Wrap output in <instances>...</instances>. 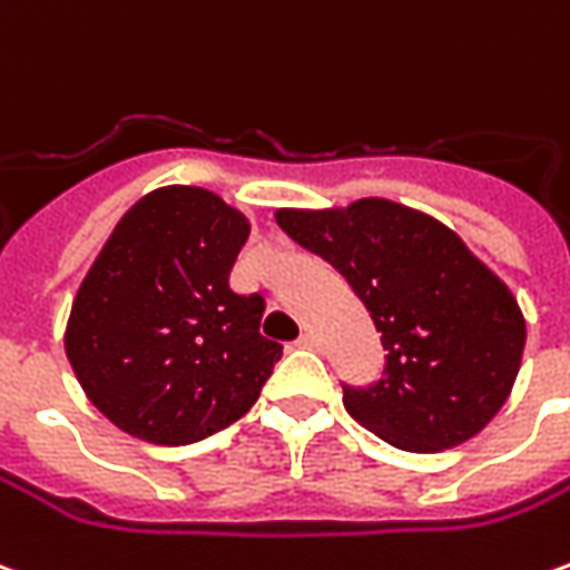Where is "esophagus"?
Instances as JSON below:
<instances>
[{
	"label": "esophagus",
	"mask_w": 570,
	"mask_h": 570,
	"mask_svg": "<svg viewBox=\"0 0 570 570\" xmlns=\"http://www.w3.org/2000/svg\"><path fill=\"white\" fill-rule=\"evenodd\" d=\"M296 345L298 348H317V336H314L312 330H305V333L296 340Z\"/></svg>",
	"instance_id": "esophagus-1"
}]
</instances>
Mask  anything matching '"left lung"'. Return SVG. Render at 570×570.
I'll use <instances>...</instances> for the list:
<instances>
[{
  "mask_svg": "<svg viewBox=\"0 0 570 570\" xmlns=\"http://www.w3.org/2000/svg\"><path fill=\"white\" fill-rule=\"evenodd\" d=\"M277 225L348 281L380 333V380L342 382L354 423L413 453L448 451L491 423L519 373L524 317L453 230L389 200L281 209Z\"/></svg>",
  "mask_w": 570,
  "mask_h": 570,
  "instance_id": "8db88e82",
  "label": "left lung"
}]
</instances>
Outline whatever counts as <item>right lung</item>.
Here are the masks:
<instances>
[{"label": "right lung", "mask_w": 570, "mask_h": 570, "mask_svg": "<svg viewBox=\"0 0 570 570\" xmlns=\"http://www.w3.org/2000/svg\"><path fill=\"white\" fill-rule=\"evenodd\" d=\"M249 222L203 188L147 194L79 286L63 348L95 407L150 444H194L258 401L284 345L228 284Z\"/></svg>", "instance_id": "right-lung-1"}]
</instances>
